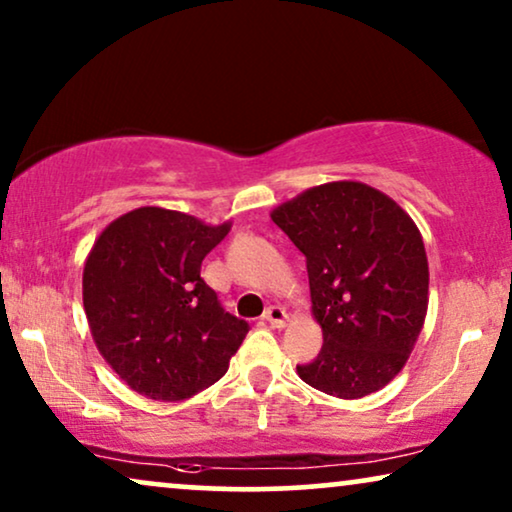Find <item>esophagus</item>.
I'll return each mask as SVG.
<instances>
[{
	"mask_svg": "<svg viewBox=\"0 0 512 512\" xmlns=\"http://www.w3.org/2000/svg\"><path fill=\"white\" fill-rule=\"evenodd\" d=\"M263 321H265V324H270L272 328H282L286 324V312L282 310V307L272 305V307H268V310H265Z\"/></svg>",
	"mask_w": 512,
	"mask_h": 512,
	"instance_id": "obj_1",
	"label": "esophagus"
}]
</instances>
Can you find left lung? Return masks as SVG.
I'll list each match as a JSON object with an SVG mask.
<instances>
[{
	"mask_svg": "<svg viewBox=\"0 0 512 512\" xmlns=\"http://www.w3.org/2000/svg\"><path fill=\"white\" fill-rule=\"evenodd\" d=\"M272 221L303 251L324 345L300 380L338 398L382 389L408 361L429 305V263L415 221L361 181L307 188Z\"/></svg>",
	"mask_w": 512,
	"mask_h": 512,
	"instance_id": "8db88e82",
	"label": "left lung"
}]
</instances>
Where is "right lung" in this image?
<instances>
[{"instance_id":"right-lung-1","label":"right lung","mask_w":512,"mask_h":512,"mask_svg":"<svg viewBox=\"0 0 512 512\" xmlns=\"http://www.w3.org/2000/svg\"><path fill=\"white\" fill-rule=\"evenodd\" d=\"M230 223L207 226L163 207L111 221L83 268L90 333L114 373L153 401H184L226 375L249 324L200 277Z\"/></svg>"}]
</instances>
